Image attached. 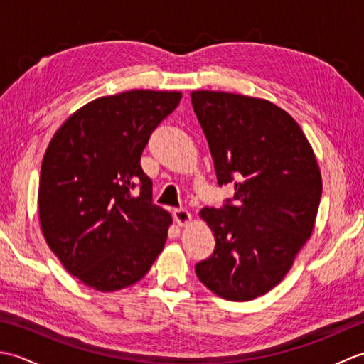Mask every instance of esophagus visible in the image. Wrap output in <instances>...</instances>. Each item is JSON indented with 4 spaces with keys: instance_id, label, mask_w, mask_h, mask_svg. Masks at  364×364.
Segmentation results:
<instances>
[{
    "instance_id": "obj_1",
    "label": "esophagus",
    "mask_w": 364,
    "mask_h": 364,
    "mask_svg": "<svg viewBox=\"0 0 364 364\" xmlns=\"http://www.w3.org/2000/svg\"><path fill=\"white\" fill-rule=\"evenodd\" d=\"M173 219L175 222L178 223V225H188V223L191 222V213L188 210H173Z\"/></svg>"
}]
</instances>
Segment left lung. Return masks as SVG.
<instances>
[{
	"label": "left lung",
	"instance_id": "left-lung-1",
	"mask_svg": "<svg viewBox=\"0 0 364 364\" xmlns=\"http://www.w3.org/2000/svg\"><path fill=\"white\" fill-rule=\"evenodd\" d=\"M191 100L219 186H235L222 208L200 213L215 249L196 274L219 297L252 300L283 280L311 236L321 170L297 122L267 100L213 90Z\"/></svg>",
	"mask_w": 364,
	"mask_h": 364
}]
</instances>
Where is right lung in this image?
Listing matches in <instances>:
<instances>
[{
    "label": "right lung",
    "instance_id": "obj_1",
    "mask_svg": "<svg viewBox=\"0 0 364 364\" xmlns=\"http://www.w3.org/2000/svg\"><path fill=\"white\" fill-rule=\"evenodd\" d=\"M181 97L129 90L97 98L65 120L45 151L42 233L63 266L90 288L134 284L164 249L172 218L153 203L141 156Z\"/></svg>",
    "mask_w": 364,
    "mask_h": 364
}]
</instances>
